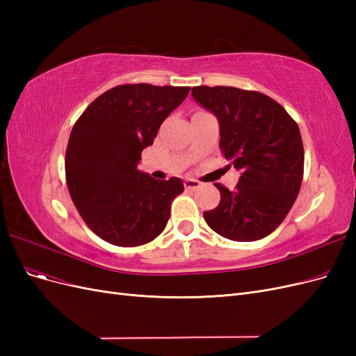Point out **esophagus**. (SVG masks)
I'll return each mask as SVG.
<instances>
[{
  "instance_id": "1",
  "label": "esophagus",
  "mask_w": 356,
  "mask_h": 356,
  "mask_svg": "<svg viewBox=\"0 0 356 356\" xmlns=\"http://www.w3.org/2000/svg\"><path fill=\"white\" fill-rule=\"evenodd\" d=\"M184 186H186L187 190H196V188H199L202 184H200V182H199L197 179L187 178V179L184 181Z\"/></svg>"
}]
</instances>
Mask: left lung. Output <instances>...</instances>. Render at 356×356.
<instances>
[{
    "label": "left lung",
    "mask_w": 356,
    "mask_h": 356,
    "mask_svg": "<svg viewBox=\"0 0 356 356\" xmlns=\"http://www.w3.org/2000/svg\"><path fill=\"white\" fill-rule=\"evenodd\" d=\"M191 95L217 117L221 152L241 170L234 191L215 184L221 200L203 218L225 239L260 241L281 225L298 196L305 168L300 129L260 92L196 86Z\"/></svg>",
    "instance_id": "8db88e82"
}]
</instances>
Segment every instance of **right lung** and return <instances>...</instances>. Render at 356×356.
<instances>
[{"label": "right lung", "mask_w": 356, "mask_h": 356, "mask_svg": "<svg viewBox=\"0 0 356 356\" xmlns=\"http://www.w3.org/2000/svg\"><path fill=\"white\" fill-rule=\"evenodd\" d=\"M188 92V86H117L74 124L65 156L68 190L84 222L105 242L139 246L165 230L184 184L177 177L154 179L138 165Z\"/></svg>", "instance_id": "obj_1"}]
</instances>
